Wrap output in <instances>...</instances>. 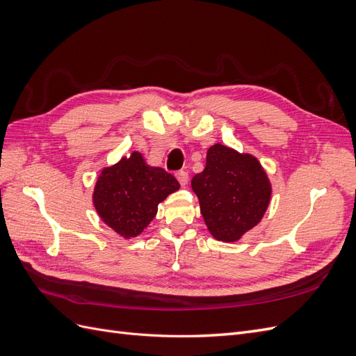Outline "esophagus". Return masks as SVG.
Wrapping results in <instances>:
<instances>
[{
	"instance_id": "34e87169",
	"label": "esophagus",
	"mask_w": 356,
	"mask_h": 356,
	"mask_svg": "<svg viewBox=\"0 0 356 356\" xmlns=\"http://www.w3.org/2000/svg\"><path fill=\"white\" fill-rule=\"evenodd\" d=\"M177 179H178V182L179 184L182 186V187H186V184L188 182V174L186 170H179V172H177Z\"/></svg>"
}]
</instances>
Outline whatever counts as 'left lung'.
Here are the masks:
<instances>
[{
	"label": "left lung",
	"mask_w": 356,
	"mask_h": 356,
	"mask_svg": "<svg viewBox=\"0 0 356 356\" xmlns=\"http://www.w3.org/2000/svg\"><path fill=\"white\" fill-rule=\"evenodd\" d=\"M200 212L215 239L236 242L261 221L270 203L272 186L254 156L215 144L207 166L191 179Z\"/></svg>",
	"instance_id": "8db88e82"
}]
</instances>
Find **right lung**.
I'll return each mask as SVG.
<instances>
[{"instance_id": "add662e5", "label": "right lung", "mask_w": 356, "mask_h": 356, "mask_svg": "<svg viewBox=\"0 0 356 356\" xmlns=\"http://www.w3.org/2000/svg\"><path fill=\"white\" fill-rule=\"evenodd\" d=\"M179 188L165 169L145 163L134 152L102 169L93 191V204L102 221L124 239L141 234L157 213V204Z\"/></svg>"}]
</instances>
